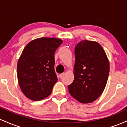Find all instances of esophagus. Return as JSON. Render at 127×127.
<instances>
[{
    "mask_svg": "<svg viewBox=\"0 0 127 127\" xmlns=\"http://www.w3.org/2000/svg\"><path fill=\"white\" fill-rule=\"evenodd\" d=\"M64 75H65V74H64V73H62V74H60V75H59L60 78H63V76H64Z\"/></svg>",
    "mask_w": 127,
    "mask_h": 127,
    "instance_id": "esophagus-1",
    "label": "esophagus"
}]
</instances>
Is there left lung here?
<instances>
[{"label": "left lung", "mask_w": 127, "mask_h": 127, "mask_svg": "<svg viewBox=\"0 0 127 127\" xmlns=\"http://www.w3.org/2000/svg\"><path fill=\"white\" fill-rule=\"evenodd\" d=\"M75 54V78L68 86V92L80 103H92L105 88L110 69L108 59L98 43L87 40L77 44Z\"/></svg>", "instance_id": "8db88e82"}]
</instances>
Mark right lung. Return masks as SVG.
Masks as SVG:
<instances>
[{
  "label": "right lung",
  "instance_id": "right-lung-1",
  "mask_svg": "<svg viewBox=\"0 0 127 127\" xmlns=\"http://www.w3.org/2000/svg\"><path fill=\"white\" fill-rule=\"evenodd\" d=\"M62 39L41 37L26 46L17 64V77L23 94L34 101L51 93L58 78L54 70V54Z\"/></svg>",
  "mask_w": 127,
  "mask_h": 127
}]
</instances>
